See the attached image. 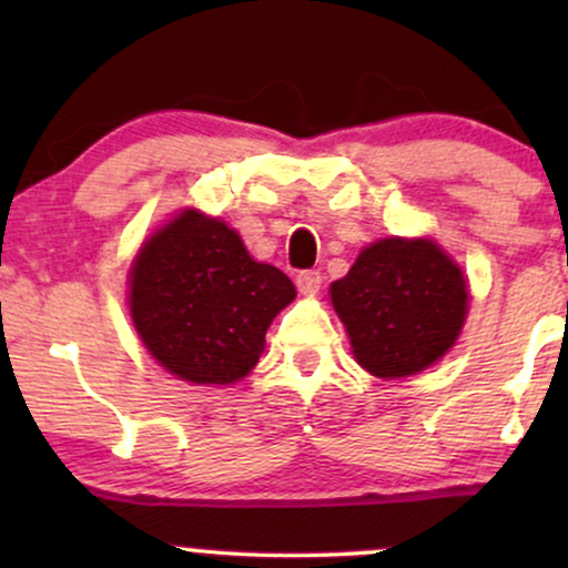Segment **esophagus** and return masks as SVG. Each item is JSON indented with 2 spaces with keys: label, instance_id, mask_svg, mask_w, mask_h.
<instances>
[{
  "label": "esophagus",
  "instance_id": "34e87169",
  "mask_svg": "<svg viewBox=\"0 0 568 568\" xmlns=\"http://www.w3.org/2000/svg\"><path fill=\"white\" fill-rule=\"evenodd\" d=\"M323 285V275L317 270H306L296 275V288L304 293V296H315Z\"/></svg>",
  "mask_w": 568,
  "mask_h": 568
}]
</instances>
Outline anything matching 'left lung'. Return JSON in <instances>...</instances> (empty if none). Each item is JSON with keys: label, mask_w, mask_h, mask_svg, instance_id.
<instances>
[{"label": "left lung", "mask_w": 568, "mask_h": 568, "mask_svg": "<svg viewBox=\"0 0 568 568\" xmlns=\"http://www.w3.org/2000/svg\"><path fill=\"white\" fill-rule=\"evenodd\" d=\"M352 355L379 379H403L440 361L467 317V277L435 240L387 237L363 247L331 285Z\"/></svg>", "instance_id": "8db88e82"}]
</instances>
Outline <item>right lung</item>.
Returning <instances> with one entry per match:
<instances>
[{
  "label": "right lung",
  "instance_id": "add662e5",
  "mask_svg": "<svg viewBox=\"0 0 568 568\" xmlns=\"http://www.w3.org/2000/svg\"><path fill=\"white\" fill-rule=\"evenodd\" d=\"M128 280L143 347L192 384H234L251 374L270 323L296 298L285 272L253 262L237 232L194 207L141 245Z\"/></svg>",
  "mask_w": 568,
  "mask_h": 568
}]
</instances>
